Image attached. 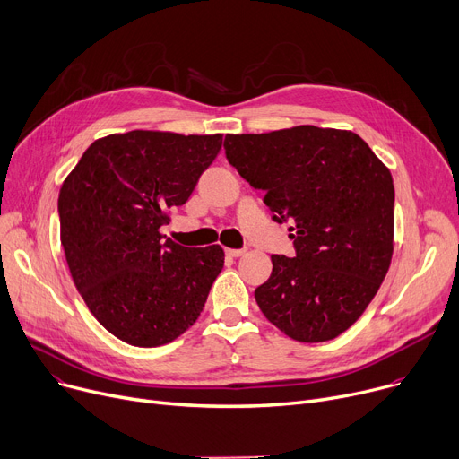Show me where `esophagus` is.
I'll list each match as a JSON object with an SVG mask.
<instances>
[{"instance_id": "obj_1", "label": "esophagus", "mask_w": 459, "mask_h": 459, "mask_svg": "<svg viewBox=\"0 0 459 459\" xmlns=\"http://www.w3.org/2000/svg\"><path fill=\"white\" fill-rule=\"evenodd\" d=\"M245 252H247L245 248H238V250H237V248H228V250H226V255H230V257H240Z\"/></svg>"}]
</instances>
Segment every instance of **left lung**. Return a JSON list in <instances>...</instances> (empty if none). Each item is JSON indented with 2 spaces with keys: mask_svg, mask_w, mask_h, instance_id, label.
<instances>
[{
  "mask_svg": "<svg viewBox=\"0 0 459 459\" xmlns=\"http://www.w3.org/2000/svg\"><path fill=\"white\" fill-rule=\"evenodd\" d=\"M230 163L263 188L274 221H289L296 257L273 255L255 302L300 342L339 337L365 313L393 259L389 169L348 129L294 126L226 134Z\"/></svg>",
  "mask_w": 459,
  "mask_h": 459,
  "instance_id": "left-lung-1",
  "label": "left lung"
}]
</instances>
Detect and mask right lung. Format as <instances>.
Wrapping results in <instances>:
<instances>
[{
	"label": "right lung",
	"mask_w": 459,
	"mask_h": 459,
	"mask_svg": "<svg viewBox=\"0 0 459 459\" xmlns=\"http://www.w3.org/2000/svg\"><path fill=\"white\" fill-rule=\"evenodd\" d=\"M222 148V134L134 129L94 141L63 181L61 245L74 285L120 341L172 342L200 316L224 266L219 245L160 233Z\"/></svg>",
	"instance_id": "obj_1"
}]
</instances>
